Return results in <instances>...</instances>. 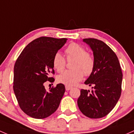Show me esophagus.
Here are the masks:
<instances>
[{"label": "esophagus", "mask_w": 134, "mask_h": 134, "mask_svg": "<svg viewBox=\"0 0 134 134\" xmlns=\"http://www.w3.org/2000/svg\"><path fill=\"white\" fill-rule=\"evenodd\" d=\"M65 88H66V90H67V91L70 90H71V88H72L71 86H66Z\"/></svg>", "instance_id": "1"}]
</instances>
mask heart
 <instances>
[{
  "instance_id": "obj_1",
  "label": "heart",
  "mask_w": 134,
  "mask_h": 134,
  "mask_svg": "<svg viewBox=\"0 0 134 134\" xmlns=\"http://www.w3.org/2000/svg\"><path fill=\"white\" fill-rule=\"evenodd\" d=\"M68 61H72L71 68L57 77V81L66 86H74L83 77L92 75L96 65L94 57L86 52V49L79 44L72 42L65 49ZM66 64V59L60 53H55L53 59L54 68L59 72L64 70Z\"/></svg>"
}]
</instances>
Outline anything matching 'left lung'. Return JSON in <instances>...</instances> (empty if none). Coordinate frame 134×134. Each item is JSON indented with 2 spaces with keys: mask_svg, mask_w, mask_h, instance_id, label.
<instances>
[{
  "mask_svg": "<svg viewBox=\"0 0 134 134\" xmlns=\"http://www.w3.org/2000/svg\"><path fill=\"white\" fill-rule=\"evenodd\" d=\"M93 51L96 65L85 82L93 90H81L77 104L81 112L92 119L102 118L115 107L121 94L122 74L116 54L107 44L93 38H84Z\"/></svg>",
  "mask_w": 134,
  "mask_h": 134,
  "instance_id": "obj_1",
  "label": "left lung"
}]
</instances>
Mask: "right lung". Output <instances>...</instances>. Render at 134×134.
Instances as JSON below:
<instances>
[{
  "mask_svg": "<svg viewBox=\"0 0 134 134\" xmlns=\"http://www.w3.org/2000/svg\"><path fill=\"white\" fill-rule=\"evenodd\" d=\"M67 38L41 37L26 46L14 66L13 91L20 109L35 119L48 118L57 110L65 92L63 84L47 91L44 84L53 82L49 76L53 70V59Z\"/></svg>",
  "mask_w": 134,
  "mask_h": 134,
  "instance_id": "obj_1",
  "label": "right lung"
}]
</instances>
